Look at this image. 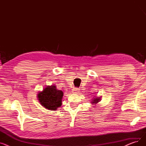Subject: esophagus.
Instances as JSON below:
<instances>
[{"label": "esophagus", "instance_id": "obj_1", "mask_svg": "<svg viewBox=\"0 0 146 146\" xmlns=\"http://www.w3.org/2000/svg\"><path fill=\"white\" fill-rule=\"evenodd\" d=\"M79 92V89L78 88H73L72 89V93L73 94H77Z\"/></svg>", "mask_w": 146, "mask_h": 146}]
</instances>
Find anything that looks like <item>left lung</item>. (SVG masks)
I'll return each mask as SVG.
<instances>
[{"label":"left lung","mask_w":146,"mask_h":146,"mask_svg":"<svg viewBox=\"0 0 146 146\" xmlns=\"http://www.w3.org/2000/svg\"><path fill=\"white\" fill-rule=\"evenodd\" d=\"M99 101H100V98H95L93 99V101H92V104H96L97 103H98Z\"/></svg>","instance_id":"obj_1"}]
</instances>
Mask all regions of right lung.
<instances>
[{
  "label": "right lung",
  "instance_id": "1",
  "mask_svg": "<svg viewBox=\"0 0 146 146\" xmlns=\"http://www.w3.org/2000/svg\"><path fill=\"white\" fill-rule=\"evenodd\" d=\"M63 92L56 89L55 85L47 86L38 94L37 98L41 105L48 110H56L61 106Z\"/></svg>",
  "mask_w": 146,
  "mask_h": 146
}]
</instances>
